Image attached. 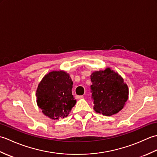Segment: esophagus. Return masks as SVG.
<instances>
[{"instance_id": "obj_1", "label": "esophagus", "mask_w": 157, "mask_h": 157, "mask_svg": "<svg viewBox=\"0 0 157 157\" xmlns=\"http://www.w3.org/2000/svg\"><path fill=\"white\" fill-rule=\"evenodd\" d=\"M84 98V96L82 95V96H76V98L77 99H81Z\"/></svg>"}]
</instances>
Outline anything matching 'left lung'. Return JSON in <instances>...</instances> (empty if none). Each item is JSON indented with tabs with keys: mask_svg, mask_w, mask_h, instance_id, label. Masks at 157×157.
I'll list each match as a JSON object with an SVG mask.
<instances>
[{
	"mask_svg": "<svg viewBox=\"0 0 157 157\" xmlns=\"http://www.w3.org/2000/svg\"><path fill=\"white\" fill-rule=\"evenodd\" d=\"M90 86L94 111L106 116L117 113L128 101L129 90L123 79L110 68L92 73Z\"/></svg>",
	"mask_w": 157,
	"mask_h": 157,
	"instance_id": "obj_1",
	"label": "left lung"
}]
</instances>
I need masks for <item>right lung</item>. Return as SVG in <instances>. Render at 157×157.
<instances>
[{"label":"right lung","instance_id":"1","mask_svg":"<svg viewBox=\"0 0 157 157\" xmlns=\"http://www.w3.org/2000/svg\"><path fill=\"white\" fill-rule=\"evenodd\" d=\"M73 82L65 71H52L46 75L36 91L37 104L42 113L52 119L67 117L76 101L72 95Z\"/></svg>","mask_w":157,"mask_h":157}]
</instances>
